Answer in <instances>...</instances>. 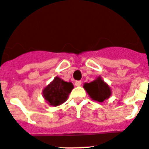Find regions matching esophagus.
<instances>
[{
	"label": "esophagus",
	"instance_id": "1",
	"mask_svg": "<svg viewBox=\"0 0 149 149\" xmlns=\"http://www.w3.org/2000/svg\"><path fill=\"white\" fill-rule=\"evenodd\" d=\"M81 81H76L75 82V86H80Z\"/></svg>",
	"mask_w": 149,
	"mask_h": 149
}]
</instances>
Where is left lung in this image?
<instances>
[{
  "label": "left lung",
  "instance_id": "1",
  "mask_svg": "<svg viewBox=\"0 0 149 149\" xmlns=\"http://www.w3.org/2000/svg\"><path fill=\"white\" fill-rule=\"evenodd\" d=\"M83 88L90 98L94 101L99 102H103L104 100L108 99L112 93L111 87L100 76L92 82L84 83Z\"/></svg>",
  "mask_w": 149,
  "mask_h": 149
}]
</instances>
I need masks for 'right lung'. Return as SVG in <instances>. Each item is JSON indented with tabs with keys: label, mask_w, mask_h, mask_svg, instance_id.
Instances as JSON below:
<instances>
[{
	"label": "right lung",
	"mask_w": 149,
	"mask_h": 149,
	"mask_svg": "<svg viewBox=\"0 0 149 149\" xmlns=\"http://www.w3.org/2000/svg\"><path fill=\"white\" fill-rule=\"evenodd\" d=\"M73 88L70 82H65L60 77H56L42 91L43 98L49 105L57 107L64 103Z\"/></svg>",
	"instance_id": "1"
}]
</instances>
